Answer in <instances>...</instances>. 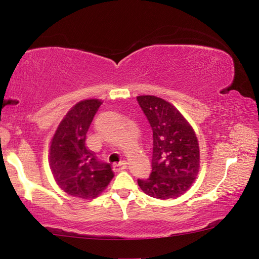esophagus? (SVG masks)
<instances>
[{
  "label": "esophagus",
  "mask_w": 259,
  "mask_h": 259,
  "mask_svg": "<svg viewBox=\"0 0 259 259\" xmlns=\"http://www.w3.org/2000/svg\"><path fill=\"white\" fill-rule=\"evenodd\" d=\"M126 164H128V163H126L125 161H122V162H120V163H115L113 165L114 171H115V172L122 171V170H124L126 168Z\"/></svg>",
  "instance_id": "obj_1"
}]
</instances>
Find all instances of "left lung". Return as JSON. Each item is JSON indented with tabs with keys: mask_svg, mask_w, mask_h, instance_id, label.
Listing matches in <instances>:
<instances>
[{
	"mask_svg": "<svg viewBox=\"0 0 259 259\" xmlns=\"http://www.w3.org/2000/svg\"><path fill=\"white\" fill-rule=\"evenodd\" d=\"M137 100L153 130L152 172L147 179H138V185L152 198L177 199L199 174L198 137L172 104L150 95Z\"/></svg>",
	"mask_w": 259,
	"mask_h": 259,
	"instance_id": "1",
	"label": "left lung"
}]
</instances>
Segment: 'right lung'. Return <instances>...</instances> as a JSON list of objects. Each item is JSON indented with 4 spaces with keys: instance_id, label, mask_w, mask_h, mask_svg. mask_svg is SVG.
<instances>
[{
    "instance_id": "1",
    "label": "right lung",
    "mask_w": 259,
    "mask_h": 259,
    "mask_svg": "<svg viewBox=\"0 0 259 259\" xmlns=\"http://www.w3.org/2000/svg\"><path fill=\"white\" fill-rule=\"evenodd\" d=\"M102 104L93 98L74 105L50 143L49 165L57 185L80 199L97 198L114 177L111 164L98 161L85 145L87 133Z\"/></svg>"
}]
</instances>
